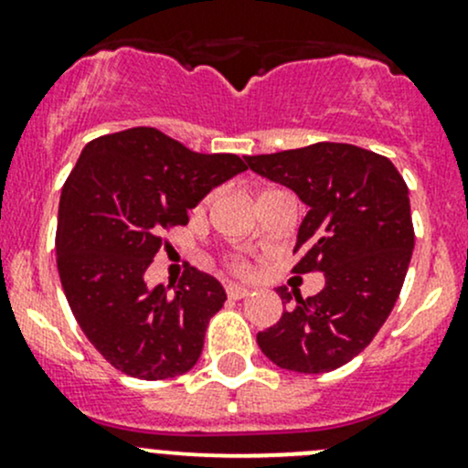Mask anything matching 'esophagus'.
<instances>
[{
  "instance_id": "obj_1",
  "label": "esophagus",
  "mask_w": 468,
  "mask_h": 468,
  "mask_svg": "<svg viewBox=\"0 0 468 468\" xmlns=\"http://www.w3.org/2000/svg\"><path fill=\"white\" fill-rule=\"evenodd\" d=\"M249 292H250V289L242 287V284H229V287H226V293H229V298H233V300L247 298Z\"/></svg>"
}]
</instances>
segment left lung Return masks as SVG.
<instances>
[{"label":"left lung","mask_w":468,"mask_h":468,"mask_svg":"<svg viewBox=\"0 0 468 468\" xmlns=\"http://www.w3.org/2000/svg\"><path fill=\"white\" fill-rule=\"evenodd\" d=\"M258 175L307 206L293 273L323 271L324 289L258 332L269 361L300 375H323L370 346L399 298L415 249L410 197L390 159L350 144H314L244 156ZM282 303L292 293L278 287Z\"/></svg>","instance_id":"8db88e82"}]
</instances>
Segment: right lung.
Listing matches in <instances>:
<instances>
[{
  "label": "right lung",
  "mask_w": 468,
  "mask_h": 468,
  "mask_svg": "<svg viewBox=\"0 0 468 468\" xmlns=\"http://www.w3.org/2000/svg\"><path fill=\"white\" fill-rule=\"evenodd\" d=\"M247 170L235 154H201L154 127L85 145L58 210V273L78 324L116 370L156 381L199 361L206 327L226 300L213 275L188 267L179 284L147 287L170 226L188 224L213 188Z\"/></svg>",
  "instance_id": "right-lung-1"
}]
</instances>
